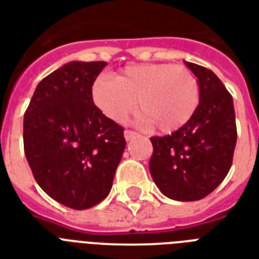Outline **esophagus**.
I'll return each instance as SVG.
<instances>
[{"label":"esophagus","mask_w":259,"mask_h":259,"mask_svg":"<svg viewBox=\"0 0 259 259\" xmlns=\"http://www.w3.org/2000/svg\"><path fill=\"white\" fill-rule=\"evenodd\" d=\"M123 136H125L126 141H130V140H133V138L137 137L138 134L132 132V130H125V132H123Z\"/></svg>","instance_id":"34e87169"}]
</instances>
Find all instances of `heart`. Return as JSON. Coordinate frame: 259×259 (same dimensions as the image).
I'll list each match as a JSON object with an SVG mask.
<instances>
[{"instance_id": "b5f03b06", "label": "heart", "mask_w": 259, "mask_h": 259, "mask_svg": "<svg viewBox=\"0 0 259 259\" xmlns=\"http://www.w3.org/2000/svg\"><path fill=\"white\" fill-rule=\"evenodd\" d=\"M93 99L106 117L121 123L137 107V123L162 133L180 129L199 103V84L185 67L166 63L129 66L117 79L101 76L93 86Z\"/></svg>"}]
</instances>
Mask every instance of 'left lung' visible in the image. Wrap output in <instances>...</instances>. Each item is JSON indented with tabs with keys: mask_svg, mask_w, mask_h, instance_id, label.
<instances>
[{
	"mask_svg": "<svg viewBox=\"0 0 259 259\" xmlns=\"http://www.w3.org/2000/svg\"><path fill=\"white\" fill-rule=\"evenodd\" d=\"M199 84V105L176 132L152 137L149 170L166 197L195 201L212 192L227 176L237 145L233 97L211 70L184 62Z\"/></svg>",
	"mask_w": 259,
	"mask_h": 259,
	"instance_id": "left-lung-1",
	"label": "left lung"
}]
</instances>
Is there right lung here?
<instances>
[{"label":"right lung","instance_id":"right-lung-1","mask_svg":"<svg viewBox=\"0 0 259 259\" xmlns=\"http://www.w3.org/2000/svg\"><path fill=\"white\" fill-rule=\"evenodd\" d=\"M106 62H70L42 79L24 115V150L47 195L74 209L101 203L125 150L123 127L93 102Z\"/></svg>","mask_w":259,"mask_h":259}]
</instances>
